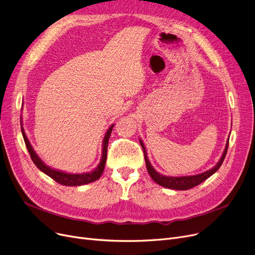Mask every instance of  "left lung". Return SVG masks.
Masks as SVG:
<instances>
[{
    "mask_svg": "<svg viewBox=\"0 0 255 255\" xmlns=\"http://www.w3.org/2000/svg\"><path fill=\"white\" fill-rule=\"evenodd\" d=\"M229 141L230 139H227L225 149L223 151V154L220 158V160L218 161V163L214 166L213 168L198 173V175H194V176H185V177H167V176H163L161 173H159L155 170V168L152 166L151 162L149 161L148 159V155H146V151L143 145V142L141 139H139V142L141 144V148L143 151V155H144V160H145V165H146V169H148L149 175L151 176V178L153 179L154 182H156L157 184H159L160 186L165 187V188H169V189H175V190H188L193 188V187L199 185L200 183H203L205 180H207L208 178H210L213 173H215L219 167L221 166L223 160L225 158V155L227 153V149H229Z\"/></svg>",
    "mask_w": 255,
    "mask_h": 255,
    "instance_id": "8db88e82",
    "label": "left lung"
}]
</instances>
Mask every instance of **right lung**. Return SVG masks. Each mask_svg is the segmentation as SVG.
Listing matches in <instances>:
<instances>
[{"mask_svg":"<svg viewBox=\"0 0 255 255\" xmlns=\"http://www.w3.org/2000/svg\"><path fill=\"white\" fill-rule=\"evenodd\" d=\"M21 123V121H20ZM114 125H112L109 130L106 131L105 136L103 138V142H102V156H101V160L100 163L98 164V166L94 169L93 171L90 172H84V173H68L65 172L62 170H57L53 169L49 166H47L41 159L39 158V156L36 154V152L34 151L33 146L31 145L28 137H26L25 133L23 128L21 127V133L22 136L25 142V146L28 149L30 156L33 160V162L35 163V165L41 170L42 172H44L45 175H47L48 177H50L52 180H55L57 183L61 184V185H65V186H80V185H85V184H89L92 182L97 181L104 170V166H105V162H106V157H107V145H109V139L110 136L112 134Z\"/></svg>","mask_w":255,"mask_h":255,"instance_id":"right-lung-1","label":"right lung"}]
</instances>
